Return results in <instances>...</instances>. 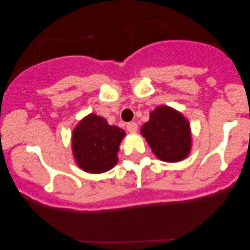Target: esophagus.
Returning a JSON list of instances; mask_svg holds the SVG:
<instances>
[{
	"instance_id": "1",
	"label": "esophagus",
	"mask_w": 250,
	"mask_h": 250,
	"mask_svg": "<svg viewBox=\"0 0 250 250\" xmlns=\"http://www.w3.org/2000/svg\"><path fill=\"white\" fill-rule=\"evenodd\" d=\"M127 130L129 131V133H136V131H137L136 122H129V123H127Z\"/></svg>"
}]
</instances>
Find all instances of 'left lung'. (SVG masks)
Returning <instances> with one entry per match:
<instances>
[{
  "label": "left lung",
  "mask_w": 250,
  "mask_h": 250,
  "mask_svg": "<svg viewBox=\"0 0 250 250\" xmlns=\"http://www.w3.org/2000/svg\"><path fill=\"white\" fill-rule=\"evenodd\" d=\"M153 153L166 162H177L190 151V127L174 109L161 105L150 113V120L141 128Z\"/></svg>",
  "instance_id": "left-lung-1"
}]
</instances>
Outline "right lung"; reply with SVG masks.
Masks as SVG:
<instances>
[{"label": "right lung", "instance_id": "1", "mask_svg": "<svg viewBox=\"0 0 250 250\" xmlns=\"http://www.w3.org/2000/svg\"><path fill=\"white\" fill-rule=\"evenodd\" d=\"M125 133L107 120L90 114L73 133V151L79 167L88 173L110 170L117 163V151Z\"/></svg>", "mask_w": 250, "mask_h": 250}]
</instances>
